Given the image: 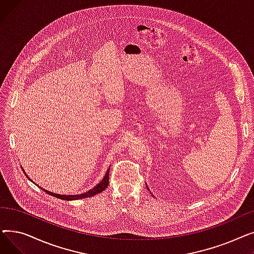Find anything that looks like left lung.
<instances>
[{"label":"left lung","mask_w":254,"mask_h":254,"mask_svg":"<svg viewBox=\"0 0 254 254\" xmlns=\"http://www.w3.org/2000/svg\"><path fill=\"white\" fill-rule=\"evenodd\" d=\"M147 189H148V188H147Z\"/></svg>","instance_id":"left-lung-1"}]
</instances>
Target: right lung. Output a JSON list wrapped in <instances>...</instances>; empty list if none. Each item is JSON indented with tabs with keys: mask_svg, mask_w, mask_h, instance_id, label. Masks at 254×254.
Returning a JSON list of instances; mask_svg holds the SVG:
<instances>
[{
	"mask_svg": "<svg viewBox=\"0 0 254 254\" xmlns=\"http://www.w3.org/2000/svg\"><path fill=\"white\" fill-rule=\"evenodd\" d=\"M109 170H110V168L108 169V171L106 172V174H105V176H104V178L102 179V181L101 182H99L95 188L93 189H91V190H89L88 191H86V192H84V193H80V194H69V195H66V194H59V193H53V192H51V191H48V190H45L44 189H42V188H40L42 190H44L46 193H48V194H50V195H52V196H55V197H58V198H61V199H64V201H74V199H80V198H85V197H90V196H93V195H96V194H98V193H100V192H102V191H104L106 189H107V186H108V184H109ZM22 171H23V173L25 174V176L29 178V176L26 175V173L24 172V170L22 169ZM30 179V178H29ZM31 181H32V179H30ZM33 182V181H32ZM35 183V182H34ZM36 184V183H35Z\"/></svg>",
	"mask_w": 254,
	"mask_h": 254,
	"instance_id": "right-lung-1",
	"label": "right lung"
}]
</instances>
